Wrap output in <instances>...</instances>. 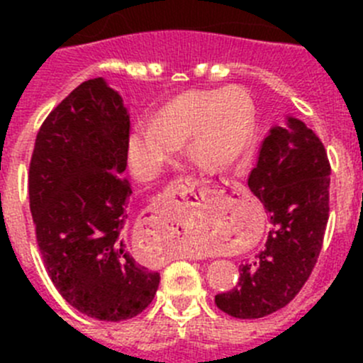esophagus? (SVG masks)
Returning <instances> with one entry per match:
<instances>
[{"label":"esophagus","instance_id":"esophagus-1","mask_svg":"<svg viewBox=\"0 0 363 363\" xmlns=\"http://www.w3.org/2000/svg\"><path fill=\"white\" fill-rule=\"evenodd\" d=\"M196 184H212V179H195L193 175H184V177H179L177 181H175V191H177L179 195H186V193ZM188 258L200 259L203 258V255H200V252H189Z\"/></svg>","mask_w":363,"mask_h":363}]
</instances>
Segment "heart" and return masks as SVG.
<instances>
[{
    "label": "heart",
    "mask_w": 363,
    "mask_h": 363,
    "mask_svg": "<svg viewBox=\"0 0 363 363\" xmlns=\"http://www.w3.org/2000/svg\"><path fill=\"white\" fill-rule=\"evenodd\" d=\"M255 133V105L242 89L188 91L140 119L128 135V160L135 174L152 179L189 138L188 152L207 170L239 160Z\"/></svg>",
    "instance_id": "1"
}]
</instances>
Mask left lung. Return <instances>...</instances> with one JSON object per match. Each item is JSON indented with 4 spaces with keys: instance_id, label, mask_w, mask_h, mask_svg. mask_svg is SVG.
Instances as JSON below:
<instances>
[{
    "instance_id": "obj_1",
    "label": "left lung",
    "mask_w": 363,
    "mask_h": 363,
    "mask_svg": "<svg viewBox=\"0 0 363 363\" xmlns=\"http://www.w3.org/2000/svg\"><path fill=\"white\" fill-rule=\"evenodd\" d=\"M247 184L269 212L272 228L263 251L239 265L237 286L214 298L223 313L240 320L288 306L316 265L330 212L325 145L302 121L288 117L286 128H272L263 140Z\"/></svg>"
}]
</instances>
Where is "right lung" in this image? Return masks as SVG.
Instances as JSON below:
<instances>
[{"label":"right lung","mask_w":363,"mask_h":363,"mask_svg":"<svg viewBox=\"0 0 363 363\" xmlns=\"http://www.w3.org/2000/svg\"><path fill=\"white\" fill-rule=\"evenodd\" d=\"M128 135L123 100L98 77L45 117L29 161V208L47 274L69 306L101 321L140 314L160 284L124 240Z\"/></svg>","instance_id":"right-lung-1"}]
</instances>
